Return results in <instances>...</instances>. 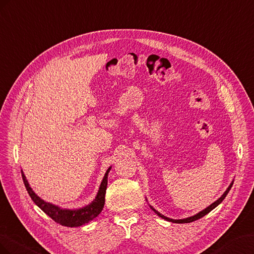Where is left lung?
I'll list each match as a JSON object with an SVG mask.
<instances>
[{
	"label": "left lung",
	"instance_id": "left-lung-1",
	"mask_svg": "<svg viewBox=\"0 0 254 254\" xmlns=\"http://www.w3.org/2000/svg\"><path fill=\"white\" fill-rule=\"evenodd\" d=\"M233 182H234V180L232 181L231 184L229 185V187H228L227 190H226V191H224V192L222 193V195H221V197H220L219 199H217L215 202H213V203H212L211 205H208L206 208L202 209L201 212L197 213V214L193 215V216L187 217V218H183V219H172V218H169V217H166V216H164L163 214H161L159 212H157L156 209H155L153 206H152V205H150V204H149V206H150V208L152 209V211H153L155 214H157L159 217H162V218H163V219H165V220L170 221V222H173V223H190V222H192V221H194V220H198V219L202 218V217L205 216L206 214H208V213L211 212V211H213V209H214L216 206H218V205L221 203V202L223 201V199L227 197V194H228V192L230 191L232 185H233Z\"/></svg>",
	"mask_w": 254,
	"mask_h": 254
}]
</instances>
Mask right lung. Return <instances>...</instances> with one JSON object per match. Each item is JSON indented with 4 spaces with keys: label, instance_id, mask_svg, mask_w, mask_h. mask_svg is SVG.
Listing matches in <instances>:
<instances>
[{
    "label": "right lung",
    "instance_id": "right-lung-1",
    "mask_svg": "<svg viewBox=\"0 0 254 254\" xmlns=\"http://www.w3.org/2000/svg\"><path fill=\"white\" fill-rule=\"evenodd\" d=\"M111 169H112V166L105 172V175L102 179V182L100 184L99 190L96 194V198L93 199L89 204L79 208H73V209L63 208L59 205L50 203V202L42 200L39 195L36 194L35 191L32 190V187L30 186V184H28V181L26 180V177L24 176V172L22 170H21V175H22V179H23L26 190L36 205L40 207L48 216H50L51 218H52L54 221H56L57 223L62 224V226L76 228V227L83 226L85 223H88L92 219H95L96 217H98V215L102 212L104 203H105L107 177H108V172L111 171Z\"/></svg>",
    "mask_w": 254,
    "mask_h": 254
}]
</instances>
